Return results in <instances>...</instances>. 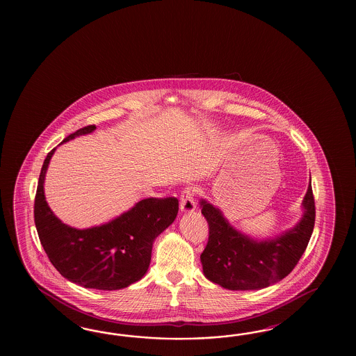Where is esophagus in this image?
Returning <instances> with one entry per match:
<instances>
[{"instance_id": "34e87169", "label": "esophagus", "mask_w": 356, "mask_h": 356, "mask_svg": "<svg viewBox=\"0 0 356 356\" xmlns=\"http://www.w3.org/2000/svg\"><path fill=\"white\" fill-rule=\"evenodd\" d=\"M195 189L194 188H185L180 195V209L184 213H192L195 209Z\"/></svg>"}]
</instances>
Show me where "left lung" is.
I'll list each match as a JSON object with an SVG mask.
<instances>
[{"label":"left lung","instance_id":"8db88e82","mask_svg":"<svg viewBox=\"0 0 356 356\" xmlns=\"http://www.w3.org/2000/svg\"><path fill=\"white\" fill-rule=\"evenodd\" d=\"M209 223V241L201 253L207 280L228 290H259L283 280L302 259L312 236L316 206L312 185L304 197L300 223L269 241H254L228 225L214 206L201 202Z\"/></svg>","mask_w":356,"mask_h":356}]
</instances>
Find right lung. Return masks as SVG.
Wrapping results in <instances>:
<instances>
[{"label":"right lung","mask_w":356,"mask_h":356,"mask_svg":"<svg viewBox=\"0 0 356 356\" xmlns=\"http://www.w3.org/2000/svg\"><path fill=\"white\" fill-rule=\"evenodd\" d=\"M95 129L87 125L63 142ZM54 150L44 159L33 205L35 226L48 259L64 278L86 289L112 291L140 280L149 269L155 237L177 216L179 200L146 198L107 225L87 229L66 226L44 197V176Z\"/></svg>","instance_id":"1"}]
</instances>
